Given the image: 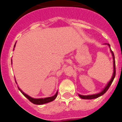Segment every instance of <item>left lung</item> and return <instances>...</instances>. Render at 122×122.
<instances>
[{"label":"left lung","mask_w":122,"mask_h":122,"mask_svg":"<svg viewBox=\"0 0 122 122\" xmlns=\"http://www.w3.org/2000/svg\"><path fill=\"white\" fill-rule=\"evenodd\" d=\"M108 45H109V46H110V45H109V44H108ZM110 51H111V53H112V56H113V76H112V79H111V80L110 81V82H108L107 86L105 87V89H104L103 90L102 92H101L99 93V94H94V95H89V96H82V95H79V96L81 98H82V99H96V98L99 97H100V96H102L103 94H105V93L107 91V90L108 89V88L110 87V86H111L112 83V82H113V79H114V78H115V74H116V71H115V56H114V54H113V51H112V50H110Z\"/></svg>","instance_id":"8db88e82"}]
</instances>
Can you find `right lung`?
Here are the masks:
<instances>
[{"instance_id": "add662e5", "label": "right lung", "mask_w": 122, "mask_h": 122, "mask_svg": "<svg viewBox=\"0 0 122 122\" xmlns=\"http://www.w3.org/2000/svg\"><path fill=\"white\" fill-rule=\"evenodd\" d=\"M15 45H14V47H15ZM18 89L20 91V92H21L23 94V96H24L25 97H26L27 98V99H28V100L30 101V102H32L33 104H36V105H41V104H46V103H48V102H51V101H54V100H55V99L56 98L57 96H58V92H57L55 96H52V97H50L44 98V99H33V98H32V97H31L28 96V95H26V94H25L23 91H21V90L20 89V88L18 87Z\"/></svg>"}]
</instances>
